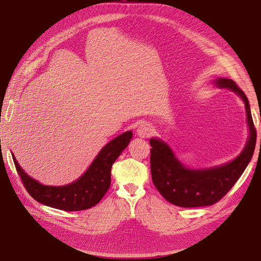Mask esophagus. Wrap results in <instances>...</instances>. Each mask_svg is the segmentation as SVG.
<instances>
[{"label":"esophagus","instance_id":"1","mask_svg":"<svg viewBox=\"0 0 261 261\" xmlns=\"http://www.w3.org/2000/svg\"><path fill=\"white\" fill-rule=\"evenodd\" d=\"M137 135L139 137H149L150 135H152L153 133V127L148 123H141L139 124V126L137 127Z\"/></svg>","mask_w":261,"mask_h":261}]
</instances>
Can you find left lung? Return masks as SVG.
I'll use <instances>...</instances> for the list:
<instances>
[{"mask_svg": "<svg viewBox=\"0 0 261 261\" xmlns=\"http://www.w3.org/2000/svg\"><path fill=\"white\" fill-rule=\"evenodd\" d=\"M215 85L238 93L245 103L249 137L241 154L220 167L193 170L184 167L164 141L150 139V168L154 186L169 202L178 207H204L218 202L228 193L246 169L256 146L257 133L249 102L244 91L232 80L218 78Z\"/></svg>", "mask_w": 261, "mask_h": 261, "instance_id": "obj_1", "label": "left lung"}]
</instances>
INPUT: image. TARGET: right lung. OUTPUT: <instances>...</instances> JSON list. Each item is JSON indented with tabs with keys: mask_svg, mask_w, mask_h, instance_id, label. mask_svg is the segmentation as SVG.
Here are the masks:
<instances>
[{
	"mask_svg": "<svg viewBox=\"0 0 261 261\" xmlns=\"http://www.w3.org/2000/svg\"><path fill=\"white\" fill-rule=\"evenodd\" d=\"M133 137L130 130L121 134L102 148L89 169L74 183L65 186H45L25 173L13 155L18 175L29 195L38 202L64 211L89 209L103 198L111 184V168L128 146Z\"/></svg>",
	"mask_w": 261,
	"mask_h": 261,
	"instance_id": "right-lung-1",
	"label": "right lung"
}]
</instances>
